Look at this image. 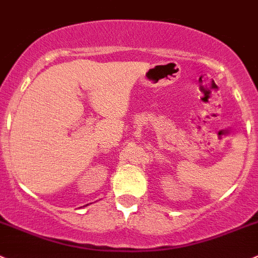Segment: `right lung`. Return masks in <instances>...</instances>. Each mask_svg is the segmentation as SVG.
Returning <instances> with one entry per match:
<instances>
[{"mask_svg":"<svg viewBox=\"0 0 258 258\" xmlns=\"http://www.w3.org/2000/svg\"><path fill=\"white\" fill-rule=\"evenodd\" d=\"M86 206H87V205H86Z\"/></svg>","mask_w":258,"mask_h":258,"instance_id":"1","label":"right lung"}]
</instances>
